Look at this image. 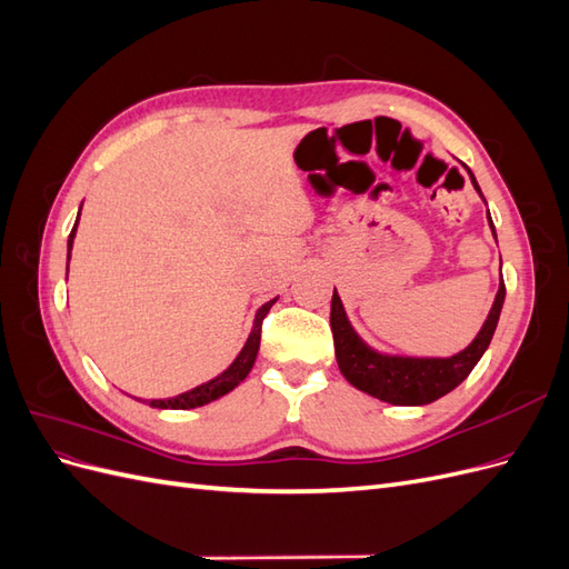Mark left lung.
<instances>
[{"instance_id": "obj_1", "label": "left lung", "mask_w": 569, "mask_h": 569, "mask_svg": "<svg viewBox=\"0 0 569 569\" xmlns=\"http://www.w3.org/2000/svg\"><path fill=\"white\" fill-rule=\"evenodd\" d=\"M470 178L479 192V184L472 173ZM489 226L493 228L491 216H489ZM503 299H506V284L501 282L485 327H481L475 341L465 351L451 358H393V356H382L372 351L358 339L353 327L347 320V313H343L341 299L335 289L332 308H330V327L335 337V353H337L339 370L356 389L366 391L380 401H387L393 406L432 403L441 399V396L453 391L465 377L472 372V368L479 363V358L485 356V351L491 343V337L496 332Z\"/></svg>"}]
</instances>
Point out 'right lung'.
<instances>
[{
	"instance_id": "add662e5",
	"label": "right lung",
	"mask_w": 569,
	"mask_h": 569,
	"mask_svg": "<svg viewBox=\"0 0 569 569\" xmlns=\"http://www.w3.org/2000/svg\"><path fill=\"white\" fill-rule=\"evenodd\" d=\"M76 226H78V220H76ZM76 226L71 230V237H68V251H71V247H73ZM272 303H274V299L258 308L256 320H253V330H251V335H249V339L244 343V349H242V353L234 358V363L226 372L218 375L216 380L192 389V391H184V393L176 396V399H153V401H149V406L151 408H173V410L197 408V406H206V403L220 399V396H226L228 391H232L239 382H244V377L253 368L258 347H261V327H263V320H266L268 311L272 308Z\"/></svg>"
}]
</instances>
